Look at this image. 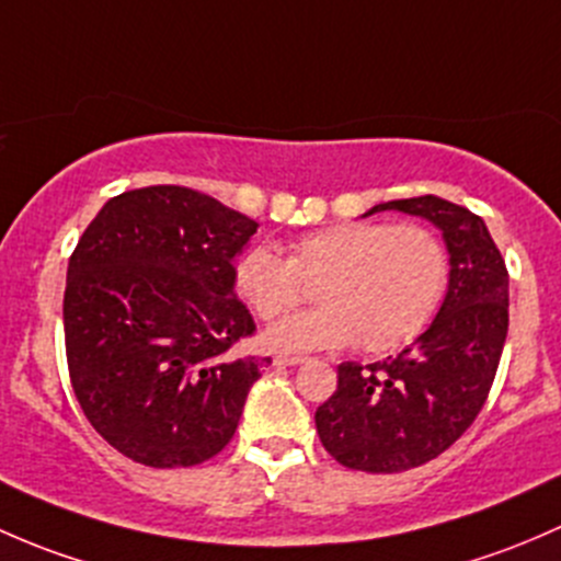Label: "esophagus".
Segmentation results:
<instances>
[{"label": "esophagus", "instance_id": "34e87169", "mask_svg": "<svg viewBox=\"0 0 561 561\" xmlns=\"http://www.w3.org/2000/svg\"><path fill=\"white\" fill-rule=\"evenodd\" d=\"M305 356H275V365L278 367H294V365H302Z\"/></svg>", "mask_w": 561, "mask_h": 561}]
</instances>
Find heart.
I'll return each instance as SVG.
<instances>
[{"label":"heart","mask_w":561,"mask_h":561,"mask_svg":"<svg viewBox=\"0 0 561 561\" xmlns=\"http://www.w3.org/2000/svg\"><path fill=\"white\" fill-rule=\"evenodd\" d=\"M451 253L424 224L340 221L299 234L288 256L267 242L234 262V291L262 321H278L308 299L319 280L321 308L270 332L280 351H316L356 343L383 354L410 343L446 297Z\"/></svg>","instance_id":"obj_1"}]
</instances>
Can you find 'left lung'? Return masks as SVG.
<instances>
[{"label":"left lung","mask_w":561,"mask_h":561,"mask_svg":"<svg viewBox=\"0 0 561 561\" xmlns=\"http://www.w3.org/2000/svg\"><path fill=\"white\" fill-rule=\"evenodd\" d=\"M435 224L451 253L440 313L383 362L337 367V389L316 410L329 456L348 470L402 472L451 448L481 413L507 337V267L481 216L440 196L375 205Z\"/></svg>","instance_id":"1"}]
</instances>
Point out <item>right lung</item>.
<instances>
[{
	"instance_id": "obj_1",
	"label": "right lung",
	"mask_w": 561,
	"mask_h": 561,
	"mask_svg": "<svg viewBox=\"0 0 561 561\" xmlns=\"http://www.w3.org/2000/svg\"><path fill=\"white\" fill-rule=\"evenodd\" d=\"M259 224L183 186L124 192L75 245L65 288L72 391L96 432L146 467H194L232 440L270 359L234 356L256 332L234 259Z\"/></svg>"
}]
</instances>
